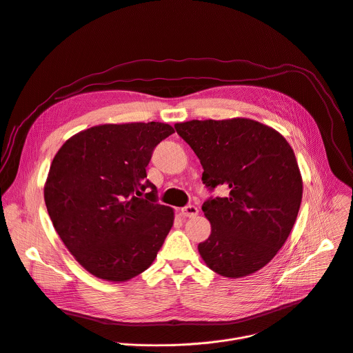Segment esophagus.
Wrapping results in <instances>:
<instances>
[{
	"label": "esophagus",
	"mask_w": 353,
	"mask_h": 353,
	"mask_svg": "<svg viewBox=\"0 0 353 353\" xmlns=\"http://www.w3.org/2000/svg\"><path fill=\"white\" fill-rule=\"evenodd\" d=\"M181 215L185 218H194L196 215H199V208L193 204H188L181 208Z\"/></svg>",
	"instance_id": "esophagus-1"
}]
</instances>
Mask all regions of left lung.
Returning a JSON list of instances; mask_svg holds the SVG:
<instances>
[{
	"instance_id": "left-lung-1",
	"label": "left lung",
	"mask_w": 353,
	"mask_h": 353,
	"mask_svg": "<svg viewBox=\"0 0 353 353\" xmlns=\"http://www.w3.org/2000/svg\"><path fill=\"white\" fill-rule=\"evenodd\" d=\"M204 169L203 183L223 185L227 197L208 199L203 211L211 235L199 243L205 265L238 279L266 266L296 222L303 180L288 142L273 128L248 118L174 125Z\"/></svg>"
}]
</instances>
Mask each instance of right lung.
Masks as SVG:
<instances>
[{
  "label": "right lung",
  "mask_w": 353,
  "mask_h": 353,
  "mask_svg": "<svg viewBox=\"0 0 353 353\" xmlns=\"http://www.w3.org/2000/svg\"><path fill=\"white\" fill-rule=\"evenodd\" d=\"M173 132L162 122L97 125L68 139L53 157L43 191L49 216L95 277L130 280L162 248L174 212L157 203L146 166L156 145Z\"/></svg>",
  "instance_id": "obj_1"
}]
</instances>
